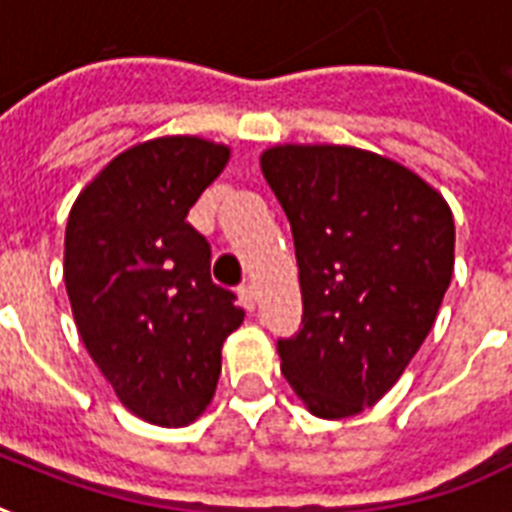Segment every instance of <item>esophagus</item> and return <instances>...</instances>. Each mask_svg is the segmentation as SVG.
I'll list each match as a JSON object with an SVG mask.
<instances>
[{
    "instance_id": "obj_1",
    "label": "esophagus",
    "mask_w": 512,
    "mask_h": 512,
    "mask_svg": "<svg viewBox=\"0 0 512 512\" xmlns=\"http://www.w3.org/2000/svg\"><path fill=\"white\" fill-rule=\"evenodd\" d=\"M239 300L241 305L247 308V311H255V305H257V292L252 284H241L239 287Z\"/></svg>"
}]
</instances>
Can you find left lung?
<instances>
[{
    "instance_id": "8db88e82",
    "label": "left lung",
    "mask_w": 512,
    "mask_h": 512,
    "mask_svg": "<svg viewBox=\"0 0 512 512\" xmlns=\"http://www.w3.org/2000/svg\"><path fill=\"white\" fill-rule=\"evenodd\" d=\"M260 170L292 225L303 289L281 372L311 414L353 417L396 385L436 324L452 209L414 170L356 146L281 143Z\"/></svg>"
}]
</instances>
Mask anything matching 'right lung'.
I'll return each instance as SVG.
<instances>
[{
	"mask_svg": "<svg viewBox=\"0 0 512 512\" xmlns=\"http://www.w3.org/2000/svg\"><path fill=\"white\" fill-rule=\"evenodd\" d=\"M231 146L199 135L135 143L68 212L63 279L84 348L135 417L183 428L215 396L244 311L212 284L209 244L185 223Z\"/></svg>",
	"mask_w": 512,
	"mask_h": 512,
	"instance_id": "obj_1",
	"label": "right lung"
}]
</instances>
